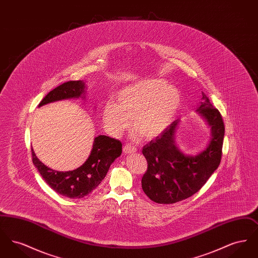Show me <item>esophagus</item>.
Returning a JSON list of instances; mask_svg holds the SVG:
<instances>
[{
    "label": "esophagus",
    "instance_id": "obj_1",
    "mask_svg": "<svg viewBox=\"0 0 258 258\" xmlns=\"http://www.w3.org/2000/svg\"><path fill=\"white\" fill-rule=\"evenodd\" d=\"M123 151L124 154H133V153L136 152V148L133 146L132 144H125L123 146Z\"/></svg>",
    "mask_w": 258,
    "mask_h": 258
}]
</instances>
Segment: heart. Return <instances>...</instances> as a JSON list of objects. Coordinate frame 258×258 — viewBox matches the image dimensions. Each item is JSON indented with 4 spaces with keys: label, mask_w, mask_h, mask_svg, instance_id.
I'll return each mask as SVG.
<instances>
[{
    "label": "heart",
    "mask_w": 258,
    "mask_h": 258,
    "mask_svg": "<svg viewBox=\"0 0 258 258\" xmlns=\"http://www.w3.org/2000/svg\"><path fill=\"white\" fill-rule=\"evenodd\" d=\"M181 105L177 88L163 79H145L124 87L117 94L116 102L107 101L102 121L109 135L119 137L130 128L133 119V135L153 139L171 125Z\"/></svg>",
    "instance_id": "b5f03b06"
}]
</instances>
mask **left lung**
Here are the masks:
<instances>
[{
	"instance_id": "1",
	"label": "left lung",
	"mask_w": 258,
	"mask_h": 258,
	"mask_svg": "<svg viewBox=\"0 0 258 258\" xmlns=\"http://www.w3.org/2000/svg\"><path fill=\"white\" fill-rule=\"evenodd\" d=\"M196 111L211 133L208 143L201 152L187 155L178 148L176 134L180 120L174 121L162 135L143 147L148 169L141 180L142 189L156 203L172 204L194 196L220 165L224 137L221 113L204 93Z\"/></svg>"
}]
</instances>
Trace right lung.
Wrapping results in <instances>:
<instances>
[{
    "mask_svg": "<svg viewBox=\"0 0 258 258\" xmlns=\"http://www.w3.org/2000/svg\"><path fill=\"white\" fill-rule=\"evenodd\" d=\"M86 84L84 81H69L49 92L38 107L51 102L85 98ZM122 154V143L106 135L95 137L93 148L86 161L71 171L53 170L37 159L33 147V163L43 180L57 194L69 198H83L91 194L106 176L111 164Z\"/></svg>",
    "mask_w": 258,
    "mask_h": 258,
    "instance_id": "obj_1",
    "label": "right lung"
}]
</instances>
